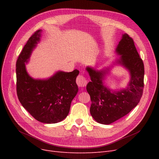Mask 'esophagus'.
I'll return each mask as SVG.
<instances>
[{"label":"esophagus","mask_w":159,"mask_h":159,"mask_svg":"<svg viewBox=\"0 0 159 159\" xmlns=\"http://www.w3.org/2000/svg\"><path fill=\"white\" fill-rule=\"evenodd\" d=\"M76 83L79 87H85L87 85V81H86V79L84 75H80L77 77Z\"/></svg>","instance_id":"1"}]
</instances>
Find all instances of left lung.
Masks as SVG:
<instances>
[{
  "label": "left lung",
  "mask_w": 159,
  "mask_h": 159,
  "mask_svg": "<svg viewBox=\"0 0 159 159\" xmlns=\"http://www.w3.org/2000/svg\"><path fill=\"white\" fill-rule=\"evenodd\" d=\"M116 52L120 55L116 63L129 70L130 81L125 89L111 91L105 87L104 80L109 69L98 71L88 67L90 75L87 91L90 95V113L99 123L109 125L124 117L140 102L144 88V64L133 38L124 34Z\"/></svg>",
  "instance_id": "left-lung-1"
}]
</instances>
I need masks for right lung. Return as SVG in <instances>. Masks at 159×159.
<instances>
[{"mask_svg":"<svg viewBox=\"0 0 159 159\" xmlns=\"http://www.w3.org/2000/svg\"><path fill=\"white\" fill-rule=\"evenodd\" d=\"M41 30L28 39L16 61V93L22 106L37 121L56 123L69 113L71 101L78 91L75 80L79 70L59 71L46 80H35L28 75L26 64L41 36Z\"/></svg>","mask_w":159,"mask_h":159,"instance_id":"right-lung-1","label":"right lung"}]
</instances>
